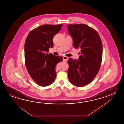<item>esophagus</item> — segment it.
<instances>
[{
  "label": "esophagus",
  "mask_w": 124,
  "mask_h": 124,
  "mask_svg": "<svg viewBox=\"0 0 124 124\" xmlns=\"http://www.w3.org/2000/svg\"><path fill=\"white\" fill-rule=\"evenodd\" d=\"M63 61H65V62H67V60H68V58L67 57H66V56H64L63 57Z\"/></svg>",
  "instance_id": "1"
}]
</instances>
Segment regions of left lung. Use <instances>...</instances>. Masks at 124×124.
I'll list each match as a JSON object with an SVG mask.
<instances>
[{"label": "left lung", "mask_w": 124, "mask_h": 124, "mask_svg": "<svg viewBox=\"0 0 124 124\" xmlns=\"http://www.w3.org/2000/svg\"><path fill=\"white\" fill-rule=\"evenodd\" d=\"M74 47L81 49L78 60L70 58L68 76L71 84L82 87L90 83L98 74L102 61V44L98 32L84 24L67 25Z\"/></svg>", "instance_id": "8db88e82"}]
</instances>
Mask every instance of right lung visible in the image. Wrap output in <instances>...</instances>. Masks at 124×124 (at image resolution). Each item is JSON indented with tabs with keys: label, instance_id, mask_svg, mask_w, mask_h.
I'll use <instances>...</instances> for the list:
<instances>
[{
	"label": "right lung",
	"instance_id": "obj_1",
	"mask_svg": "<svg viewBox=\"0 0 124 124\" xmlns=\"http://www.w3.org/2000/svg\"><path fill=\"white\" fill-rule=\"evenodd\" d=\"M62 24L43 25L29 33L24 45L25 61L30 76L41 86L52 84L56 77L55 67L62 62L61 56L48 54L53 48V39L62 29Z\"/></svg>",
	"mask_w": 124,
	"mask_h": 124
}]
</instances>
